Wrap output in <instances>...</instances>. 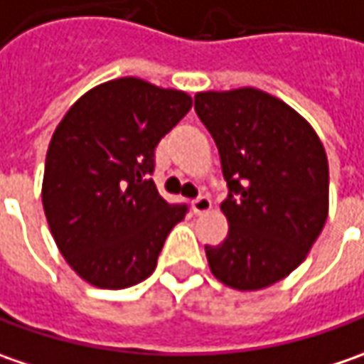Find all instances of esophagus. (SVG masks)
Segmentation results:
<instances>
[{"mask_svg": "<svg viewBox=\"0 0 364 364\" xmlns=\"http://www.w3.org/2000/svg\"><path fill=\"white\" fill-rule=\"evenodd\" d=\"M191 210L201 215V213H208L212 210V199L210 198H198L191 201Z\"/></svg>", "mask_w": 364, "mask_h": 364, "instance_id": "1", "label": "esophagus"}]
</instances>
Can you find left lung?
I'll use <instances>...</instances> for the list:
<instances>
[{
  "mask_svg": "<svg viewBox=\"0 0 364 364\" xmlns=\"http://www.w3.org/2000/svg\"><path fill=\"white\" fill-rule=\"evenodd\" d=\"M196 112L210 130L228 181V236L205 246L212 275L259 291L306 261L328 218V156L308 119L255 87L199 91Z\"/></svg>",
  "mask_w": 364,
  "mask_h": 364,
  "instance_id": "1",
  "label": "left lung"
}]
</instances>
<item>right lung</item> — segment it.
I'll list each match as a JSON object with an SVG mask.
<instances>
[{
    "label": "right lung",
    "instance_id": "1",
    "mask_svg": "<svg viewBox=\"0 0 364 364\" xmlns=\"http://www.w3.org/2000/svg\"><path fill=\"white\" fill-rule=\"evenodd\" d=\"M181 89L119 77L89 89L50 138L42 205L73 271L93 287L126 289L156 269L185 218L149 179L161 138L191 109Z\"/></svg>",
    "mask_w": 364,
    "mask_h": 364
}]
</instances>
